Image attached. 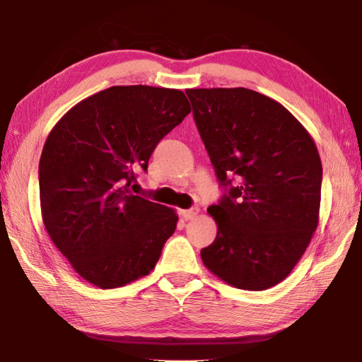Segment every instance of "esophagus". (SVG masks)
<instances>
[{
	"label": "esophagus",
	"mask_w": 362,
	"mask_h": 362,
	"mask_svg": "<svg viewBox=\"0 0 362 362\" xmlns=\"http://www.w3.org/2000/svg\"><path fill=\"white\" fill-rule=\"evenodd\" d=\"M180 214H182L183 219H185V221H191V219H194L197 214H199V209H197V206H194V209H189V210H182Z\"/></svg>",
	"instance_id": "34e87169"
}]
</instances>
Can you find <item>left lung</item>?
<instances>
[{
    "mask_svg": "<svg viewBox=\"0 0 362 362\" xmlns=\"http://www.w3.org/2000/svg\"><path fill=\"white\" fill-rule=\"evenodd\" d=\"M193 117L224 196L209 206L216 240L201 250L221 280L263 291L286 279L319 222L322 163L306 129L249 88H189Z\"/></svg>",
    "mask_w": 362,
    "mask_h": 362,
    "instance_id": "obj_1",
    "label": "left lung"
}]
</instances>
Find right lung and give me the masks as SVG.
<instances>
[{
  "label": "right lung",
  "mask_w": 362,
  "mask_h": 362,
  "mask_svg": "<svg viewBox=\"0 0 362 362\" xmlns=\"http://www.w3.org/2000/svg\"><path fill=\"white\" fill-rule=\"evenodd\" d=\"M189 112L180 90L117 86L76 104L46 138L38 165L43 224L88 283L119 288L156 267L179 218L130 187Z\"/></svg>",
  "instance_id": "1"
}]
</instances>
